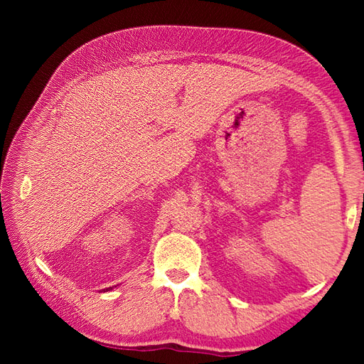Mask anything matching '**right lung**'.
Masks as SVG:
<instances>
[{"instance_id":"1","label":"right lung","mask_w":364,"mask_h":364,"mask_svg":"<svg viewBox=\"0 0 364 364\" xmlns=\"http://www.w3.org/2000/svg\"><path fill=\"white\" fill-rule=\"evenodd\" d=\"M109 289H112V288H109ZM105 291H107V289H105Z\"/></svg>"}]
</instances>
